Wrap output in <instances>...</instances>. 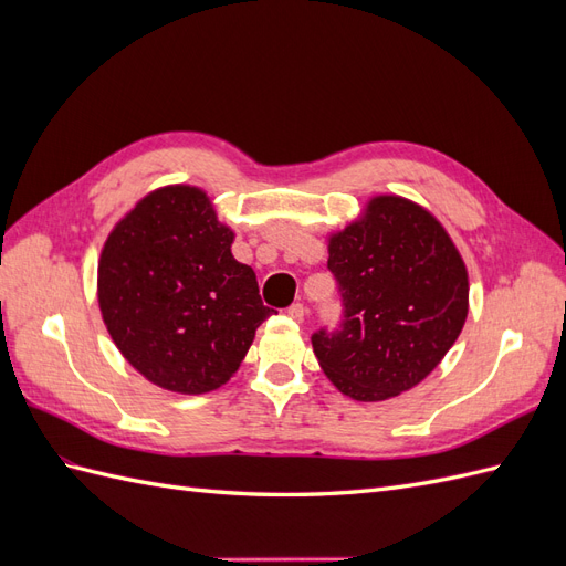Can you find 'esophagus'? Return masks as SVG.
Here are the masks:
<instances>
[{
  "label": "esophagus",
  "instance_id": "1",
  "mask_svg": "<svg viewBox=\"0 0 566 566\" xmlns=\"http://www.w3.org/2000/svg\"><path fill=\"white\" fill-rule=\"evenodd\" d=\"M287 316L290 318H293V321H297V323H302L304 321V316H306V310H304V304H293V306H290V310H287Z\"/></svg>",
  "mask_w": 566,
  "mask_h": 566
}]
</instances>
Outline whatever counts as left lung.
<instances>
[{
	"mask_svg": "<svg viewBox=\"0 0 566 566\" xmlns=\"http://www.w3.org/2000/svg\"><path fill=\"white\" fill-rule=\"evenodd\" d=\"M328 269L345 318L312 345L328 380L354 401L413 389L465 325V262L441 221L413 200L373 196L345 229L328 233Z\"/></svg>",
	"mask_w": 566,
	"mask_h": 566,
	"instance_id": "8db88e82",
	"label": "left lung"
}]
</instances>
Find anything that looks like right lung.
Instances as JSON below:
<instances>
[{
  "label": "right lung",
  "mask_w": 566,
  "mask_h": 566,
  "mask_svg": "<svg viewBox=\"0 0 566 566\" xmlns=\"http://www.w3.org/2000/svg\"><path fill=\"white\" fill-rule=\"evenodd\" d=\"M233 238L210 196L188 184L146 193L108 233L96 276L101 318L148 382L205 394L241 368L271 310L254 271L233 256Z\"/></svg>",
  "instance_id": "add662e5"
}]
</instances>
